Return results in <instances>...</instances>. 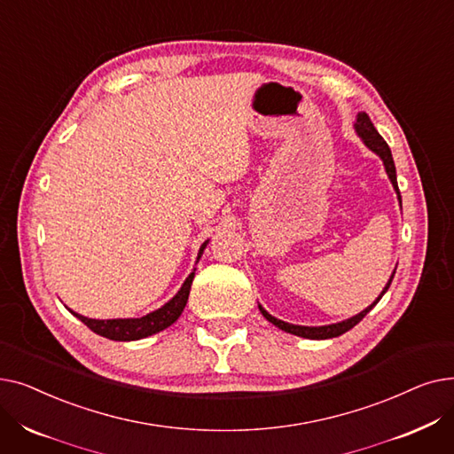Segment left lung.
Listing matches in <instances>:
<instances>
[{"label":"left lung","instance_id":"8db88e82","mask_svg":"<svg viewBox=\"0 0 454 454\" xmlns=\"http://www.w3.org/2000/svg\"><path fill=\"white\" fill-rule=\"evenodd\" d=\"M353 129H355L356 136H359V137L363 139L364 145H366L373 154H377V156L380 158V161H383L385 171H387V175H388V178H390V182H392V185H394V191H395L399 206H401V195H399L397 176H395V165H394V158H392L390 147L387 145V141L383 139V136H380V134L375 130V127H373V123L370 121V117H368L366 112H359V114H356ZM395 269H397V267H395ZM394 274H395V270L392 272L388 283L385 285L383 293H380V294L373 300V303H370V305L364 309V311H361L359 315H355V317H351V318H346V320H342V322H337V324H329V325H296V324L283 322V320L272 317L269 311H265V307L261 305V303H259V311H261V315H263L270 324H274V325L279 327L281 331L291 333V335L303 337V339H311V340L335 339V337H340L342 333L349 331L351 327H355L356 324H359V322L372 311V309L379 303V300L383 298V294L388 291L390 283H392V279H394Z\"/></svg>","mask_w":454,"mask_h":454}]
</instances>
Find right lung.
Segmentation results:
<instances>
[{"label":"right lung","mask_w":454,"mask_h":454,"mask_svg":"<svg viewBox=\"0 0 454 454\" xmlns=\"http://www.w3.org/2000/svg\"><path fill=\"white\" fill-rule=\"evenodd\" d=\"M209 239L202 243L200 250H199V255H197V263L199 259L202 257L206 247H207ZM195 270L191 272L185 281L182 283L180 291L167 301L163 303L160 309H156V311L145 315V317H139V318H112V320H98V318H88V317H82L75 311L69 313L77 317L82 324H86L93 333H98V335L105 337V339H110V340H117V342H130V340H139V339H147L151 335H156V333L163 331L165 327L173 325L182 311L184 307L187 303V298H189V291H191V283H193V278H195Z\"/></svg>","instance_id":"1"}]
</instances>
